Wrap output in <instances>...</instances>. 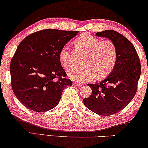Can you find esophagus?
<instances>
[{"instance_id":"1","label":"esophagus","mask_w":148,"mask_h":148,"mask_svg":"<svg viewBox=\"0 0 148 148\" xmlns=\"http://www.w3.org/2000/svg\"><path fill=\"white\" fill-rule=\"evenodd\" d=\"M73 84L75 86H77V87H81V86H82V84H80V83H78V82H73Z\"/></svg>"}]
</instances>
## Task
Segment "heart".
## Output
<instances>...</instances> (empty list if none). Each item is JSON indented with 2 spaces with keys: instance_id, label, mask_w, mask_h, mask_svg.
I'll return each instance as SVG.
<instances>
[{
  "instance_id": "1",
  "label": "heart",
  "mask_w": 148,
  "mask_h": 148,
  "mask_svg": "<svg viewBox=\"0 0 148 148\" xmlns=\"http://www.w3.org/2000/svg\"><path fill=\"white\" fill-rule=\"evenodd\" d=\"M77 49L88 54L84 62L86 68L76 69L69 75L77 82H88L97 77L98 79L106 77L116 65L118 52L116 45L111 40L103 41L90 34H83L75 40ZM62 66L69 69L72 66L71 54L68 47L64 46L58 52Z\"/></svg>"
}]
</instances>
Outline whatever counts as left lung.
Wrapping results in <instances>:
<instances>
[{
    "label": "left lung",
    "mask_w": 148,
    "mask_h": 148,
    "mask_svg": "<svg viewBox=\"0 0 148 148\" xmlns=\"http://www.w3.org/2000/svg\"><path fill=\"white\" fill-rule=\"evenodd\" d=\"M116 45L118 56L116 65L102 82L88 84L92 94L84 98V105L96 114L110 116L125 108L135 96L141 75V63L133 44L114 30L97 32Z\"/></svg>",
    "instance_id": "1"
}]
</instances>
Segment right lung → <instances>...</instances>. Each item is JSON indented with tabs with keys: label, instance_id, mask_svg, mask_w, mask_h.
I'll list each match as a JSON object with an SVG mask.
<instances>
[{
	"label": "right lung",
	"instance_id": "right-lung-1",
	"mask_svg": "<svg viewBox=\"0 0 148 148\" xmlns=\"http://www.w3.org/2000/svg\"><path fill=\"white\" fill-rule=\"evenodd\" d=\"M78 31L46 29L22 40L10 64L11 86L24 106L35 112L54 108L72 82L60 63L58 52Z\"/></svg>",
	"mask_w": 148,
	"mask_h": 148
}]
</instances>
